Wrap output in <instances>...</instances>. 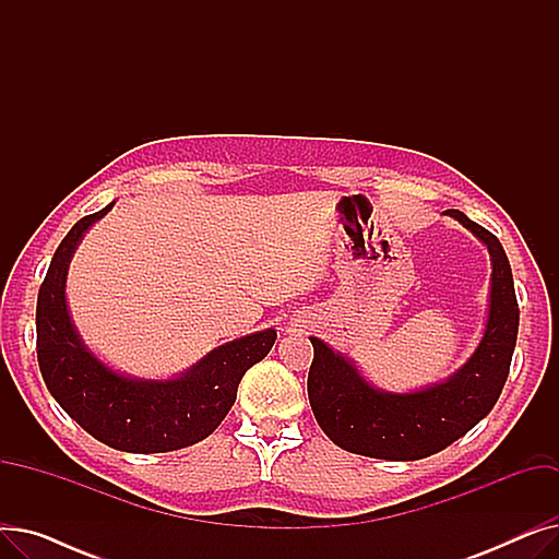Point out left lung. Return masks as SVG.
I'll use <instances>...</instances> for the list:
<instances>
[{
  "label": "left lung",
  "instance_id": "1",
  "mask_svg": "<svg viewBox=\"0 0 559 559\" xmlns=\"http://www.w3.org/2000/svg\"><path fill=\"white\" fill-rule=\"evenodd\" d=\"M491 255L489 314L474 356L444 383L392 394L371 388L356 365L317 337L308 399L317 424L348 453L378 460H421L439 453L485 419L508 380L519 333V304L508 255L493 233L449 211Z\"/></svg>",
  "mask_w": 559,
  "mask_h": 559
}]
</instances>
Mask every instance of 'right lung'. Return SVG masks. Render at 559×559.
<instances>
[{"mask_svg": "<svg viewBox=\"0 0 559 559\" xmlns=\"http://www.w3.org/2000/svg\"><path fill=\"white\" fill-rule=\"evenodd\" d=\"M110 209L112 203L79 219L51 258L36 306L40 373L56 403L102 444L127 453L186 449L224 421L242 376L270 354L276 331L233 340L169 380L131 378L106 367L72 324L66 281L83 233Z\"/></svg>", "mask_w": 559, "mask_h": 559, "instance_id": "add662e5", "label": "right lung"}]
</instances>
